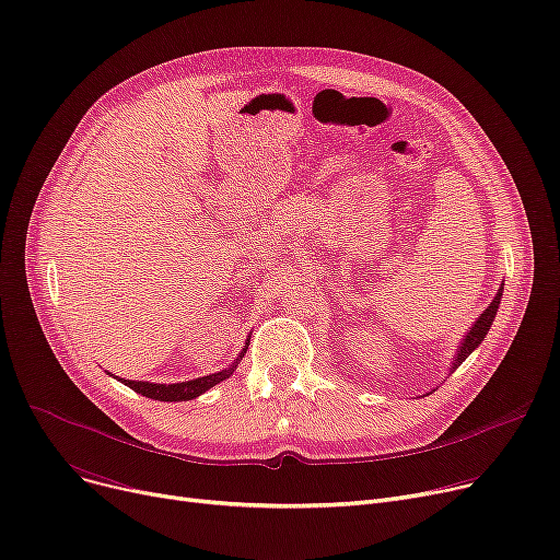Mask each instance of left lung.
I'll use <instances>...</instances> for the list:
<instances>
[{
  "instance_id": "left-lung-1",
  "label": "left lung",
  "mask_w": 560,
  "mask_h": 560,
  "mask_svg": "<svg viewBox=\"0 0 560 560\" xmlns=\"http://www.w3.org/2000/svg\"><path fill=\"white\" fill-rule=\"evenodd\" d=\"M501 293H503V283H501V288H499V293H497V298L492 300V304L485 308L480 315H478V320L471 325V329L467 331V336L462 338V343H459V348H457V357L453 359V366H451V371H455L462 361H465L480 343H482V338H485V334L490 331V327H492V323H494V315H497V311H499V304H501Z\"/></svg>"
}]
</instances>
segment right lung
<instances>
[{
    "instance_id": "obj_1",
    "label": "right lung",
    "mask_w": 560,
    "mask_h": 560,
    "mask_svg": "<svg viewBox=\"0 0 560 560\" xmlns=\"http://www.w3.org/2000/svg\"><path fill=\"white\" fill-rule=\"evenodd\" d=\"M247 346L242 348L240 357L231 363V369L220 371V373H212L206 377H197V380H189V382H178V384H153V382H135V380H120L126 386H130L132 392L145 396V398H153V400H164V402H178V400H191L201 394H206L208 388H212L214 384L224 382L226 377L233 375L237 361L245 357Z\"/></svg>"
}]
</instances>
